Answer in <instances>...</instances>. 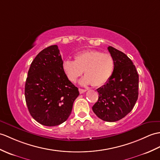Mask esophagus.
<instances>
[{"label":"esophagus","mask_w":160,"mask_h":160,"mask_svg":"<svg viewBox=\"0 0 160 160\" xmlns=\"http://www.w3.org/2000/svg\"><path fill=\"white\" fill-rule=\"evenodd\" d=\"M79 92L80 94H82V93H84V92H86V90H85V89H82V88H79Z\"/></svg>","instance_id":"1"}]
</instances>
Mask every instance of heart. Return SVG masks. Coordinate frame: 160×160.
Segmentation results:
<instances>
[{
  "mask_svg": "<svg viewBox=\"0 0 160 160\" xmlns=\"http://www.w3.org/2000/svg\"><path fill=\"white\" fill-rule=\"evenodd\" d=\"M114 61L111 54L103 53L97 50H88L78 53L75 61L65 60L62 62V69L68 78L76 82L82 75V85L92 84L101 87L107 83L114 72Z\"/></svg>",
  "mask_w": 160,
  "mask_h": 160,
  "instance_id": "1",
  "label": "heart"
}]
</instances>
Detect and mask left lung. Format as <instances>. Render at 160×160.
Wrapping results in <instances>:
<instances>
[{
  "mask_svg": "<svg viewBox=\"0 0 160 160\" xmlns=\"http://www.w3.org/2000/svg\"><path fill=\"white\" fill-rule=\"evenodd\" d=\"M114 61L112 77L97 89L99 98L92 111L102 120L115 122L133 109L138 97V73L127 55L112 46L108 48Z\"/></svg>",
  "mask_w": 160,
  "mask_h": 160,
  "instance_id": "1",
  "label": "left lung"
}]
</instances>
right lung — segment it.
Masks as SVG:
<instances>
[{
    "instance_id": "obj_1",
    "label": "right lung",
    "mask_w": 160,
    "mask_h": 160,
    "mask_svg": "<svg viewBox=\"0 0 160 160\" xmlns=\"http://www.w3.org/2000/svg\"><path fill=\"white\" fill-rule=\"evenodd\" d=\"M57 45L36 56L25 84V99L30 114L40 124L56 126L65 122L79 95L78 88L69 80L62 69Z\"/></svg>"
}]
</instances>
